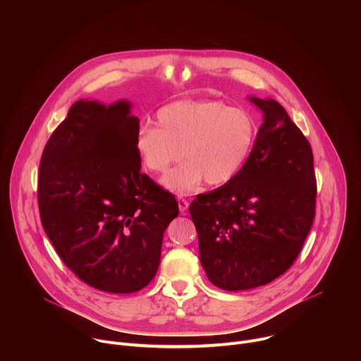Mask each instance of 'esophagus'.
<instances>
[{
  "label": "esophagus",
  "instance_id": "1",
  "mask_svg": "<svg viewBox=\"0 0 361 361\" xmlns=\"http://www.w3.org/2000/svg\"><path fill=\"white\" fill-rule=\"evenodd\" d=\"M177 201H178V209H180V213L181 214H185V212L188 210V201L185 200V198H183V197H178L177 198Z\"/></svg>",
  "mask_w": 361,
  "mask_h": 361
}]
</instances>
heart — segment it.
Listing matches in <instances>:
<instances>
[{
    "label": "heart",
    "instance_id": "obj_1",
    "mask_svg": "<svg viewBox=\"0 0 361 361\" xmlns=\"http://www.w3.org/2000/svg\"><path fill=\"white\" fill-rule=\"evenodd\" d=\"M159 124L140 127L135 148L142 164L164 173L185 156L188 160L169 171L161 184L178 195L195 191L205 180L223 185L247 164L259 137V124L244 109L217 99L176 101L157 113Z\"/></svg>",
    "mask_w": 361,
    "mask_h": 361
}]
</instances>
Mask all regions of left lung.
<instances>
[{
	"instance_id": "left-lung-1",
	"label": "left lung",
	"mask_w": 361,
	"mask_h": 361,
	"mask_svg": "<svg viewBox=\"0 0 361 361\" xmlns=\"http://www.w3.org/2000/svg\"><path fill=\"white\" fill-rule=\"evenodd\" d=\"M248 99L263 113L251 157L235 178L190 205L201 266L228 291L260 287L286 273L316 213L310 142L276 99Z\"/></svg>"
}]
</instances>
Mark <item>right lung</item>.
<instances>
[{
  "label": "right lung",
  "mask_w": 361,
  "mask_h": 361,
  "mask_svg": "<svg viewBox=\"0 0 361 361\" xmlns=\"http://www.w3.org/2000/svg\"><path fill=\"white\" fill-rule=\"evenodd\" d=\"M131 102L80 99L45 144L38 207L47 237L84 283L128 294L156 276L174 195L142 174Z\"/></svg>",
  "instance_id": "obj_1"
}]
</instances>
